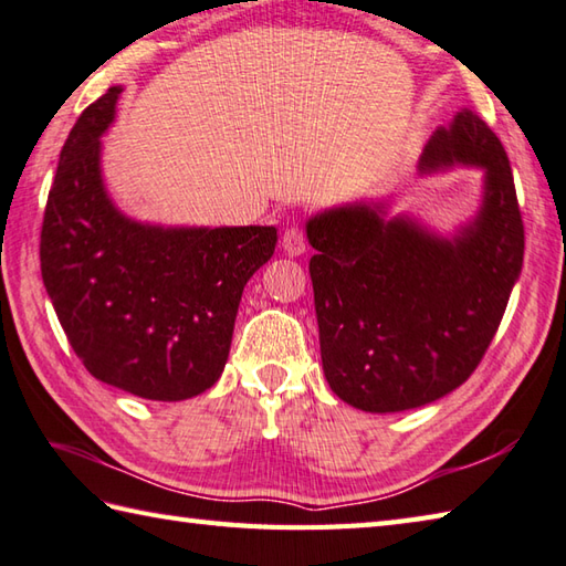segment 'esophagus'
I'll list each match as a JSON object with an SVG mask.
<instances>
[{
    "label": "esophagus",
    "instance_id": "34e87169",
    "mask_svg": "<svg viewBox=\"0 0 566 566\" xmlns=\"http://www.w3.org/2000/svg\"><path fill=\"white\" fill-rule=\"evenodd\" d=\"M281 243H283V251L287 255H303L307 251V237H305L303 227H297V223H291V227L283 231Z\"/></svg>",
    "mask_w": 566,
    "mask_h": 566
}]
</instances>
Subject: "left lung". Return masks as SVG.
I'll return each mask as SVG.
<instances>
[{
    "instance_id": "1",
    "label": "left lung",
    "mask_w": 566,
    "mask_h": 566,
    "mask_svg": "<svg viewBox=\"0 0 566 566\" xmlns=\"http://www.w3.org/2000/svg\"><path fill=\"white\" fill-rule=\"evenodd\" d=\"M483 167L478 217L453 239L381 205H349L307 221L325 379L361 411L389 413L446 397L493 343L522 271L525 227L497 135L463 108L439 127L421 172Z\"/></svg>"
}]
</instances>
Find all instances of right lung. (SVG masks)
I'll return each mask as SVG.
<instances>
[{
	"mask_svg": "<svg viewBox=\"0 0 566 566\" xmlns=\"http://www.w3.org/2000/svg\"><path fill=\"white\" fill-rule=\"evenodd\" d=\"M120 91L91 103L63 145L41 227V279L95 379L182 401L221 377L243 285L279 237L275 227L165 229L120 214L101 177V135Z\"/></svg>",
	"mask_w": 566,
	"mask_h": 566,
	"instance_id": "obj_1",
	"label": "right lung"
}]
</instances>
